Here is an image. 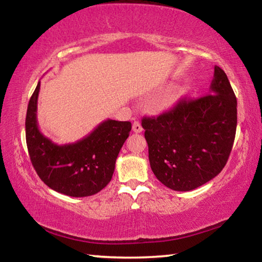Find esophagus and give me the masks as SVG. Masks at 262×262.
Wrapping results in <instances>:
<instances>
[{"instance_id":"obj_1","label":"esophagus","mask_w":262,"mask_h":262,"mask_svg":"<svg viewBox=\"0 0 262 262\" xmlns=\"http://www.w3.org/2000/svg\"><path fill=\"white\" fill-rule=\"evenodd\" d=\"M142 130H143V127H142V125H141L139 121L133 122V132H134V133H141Z\"/></svg>"}]
</instances>
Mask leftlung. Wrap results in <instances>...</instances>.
<instances>
[{"label":"left lung","instance_id":"1","mask_svg":"<svg viewBox=\"0 0 262 262\" xmlns=\"http://www.w3.org/2000/svg\"><path fill=\"white\" fill-rule=\"evenodd\" d=\"M154 174L166 187L187 192L223 170L237 128V99L227 74L215 67L210 94L180 99L158 117L142 119Z\"/></svg>","mask_w":262,"mask_h":262}]
</instances>
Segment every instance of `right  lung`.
I'll return each mask as SVG.
<instances>
[{
    "instance_id": "obj_1",
    "label": "right lung",
    "mask_w": 262,
    "mask_h": 262,
    "mask_svg": "<svg viewBox=\"0 0 262 262\" xmlns=\"http://www.w3.org/2000/svg\"><path fill=\"white\" fill-rule=\"evenodd\" d=\"M40 82L30 98L25 119L31 163L48 187L73 198L100 192L112 179L115 161L129 136L132 123L107 119L75 143L59 145L38 128L37 104Z\"/></svg>"
}]
</instances>
